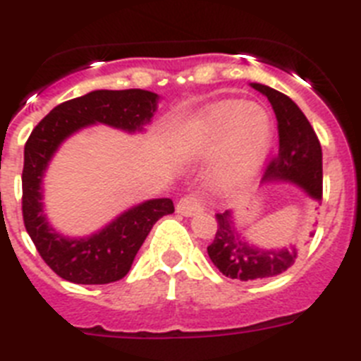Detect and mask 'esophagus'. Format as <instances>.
<instances>
[{
	"label": "esophagus",
	"mask_w": 361,
	"mask_h": 361,
	"mask_svg": "<svg viewBox=\"0 0 361 361\" xmlns=\"http://www.w3.org/2000/svg\"><path fill=\"white\" fill-rule=\"evenodd\" d=\"M204 209V202H202V197L199 193H188L184 195L183 199L177 202V213L184 216H191V215H197Z\"/></svg>",
	"instance_id": "esophagus-1"
}]
</instances>
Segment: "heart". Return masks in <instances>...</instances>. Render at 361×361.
<instances>
[{
  "label": "heart",
  "mask_w": 361,
  "mask_h": 361,
  "mask_svg": "<svg viewBox=\"0 0 361 361\" xmlns=\"http://www.w3.org/2000/svg\"><path fill=\"white\" fill-rule=\"evenodd\" d=\"M275 132L269 111L245 101H222L197 119L186 137L188 152L197 157H213L215 180L220 184L244 183L260 168Z\"/></svg>",
  "instance_id": "b5f03b06"
}]
</instances>
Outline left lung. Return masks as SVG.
Instances as JSON below:
<instances>
[{"label": "left lung", "instance_id": "8db88e82", "mask_svg": "<svg viewBox=\"0 0 361 361\" xmlns=\"http://www.w3.org/2000/svg\"><path fill=\"white\" fill-rule=\"evenodd\" d=\"M255 90L269 99L279 121V149L267 166L266 180H289L322 200V146L307 117L288 95L260 82H251ZM216 233L208 255L216 269L228 279L242 282L269 279L295 264L296 250H264L242 240L233 226L231 212L216 213Z\"/></svg>", "mask_w": 361, "mask_h": 361}]
</instances>
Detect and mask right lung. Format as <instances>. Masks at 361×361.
<instances>
[{
    "label": "right lung",
    "mask_w": 361,
    "mask_h": 361,
    "mask_svg": "<svg viewBox=\"0 0 361 361\" xmlns=\"http://www.w3.org/2000/svg\"><path fill=\"white\" fill-rule=\"evenodd\" d=\"M159 95L148 90H95L57 104L37 123L25 145L23 222L47 266L73 283H110L126 276L137 251L161 216L175 212L171 199L133 206L86 238H66L43 215V175L66 137L95 123L141 132L157 108Z\"/></svg>",
    "instance_id": "right-lung-1"
}]
</instances>
